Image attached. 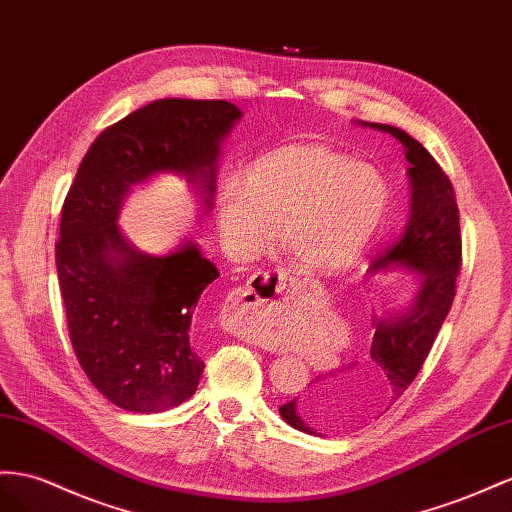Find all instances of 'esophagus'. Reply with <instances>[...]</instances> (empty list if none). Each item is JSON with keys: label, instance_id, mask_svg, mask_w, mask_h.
Returning a JSON list of instances; mask_svg holds the SVG:
<instances>
[{"label": "esophagus", "instance_id": "1", "mask_svg": "<svg viewBox=\"0 0 512 512\" xmlns=\"http://www.w3.org/2000/svg\"><path fill=\"white\" fill-rule=\"evenodd\" d=\"M294 279L285 272H255L251 281L244 287L231 292L222 318L227 329L235 335L259 342V324L266 318V313L277 309L281 300L290 294Z\"/></svg>", "mask_w": 512, "mask_h": 512}]
</instances>
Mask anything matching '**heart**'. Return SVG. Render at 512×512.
<instances>
[{
  "label": "heart",
  "instance_id": "obj_1",
  "mask_svg": "<svg viewBox=\"0 0 512 512\" xmlns=\"http://www.w3.org/2000/svg\"><path fill=\"white\" fill-rule=\"evenodd\" d=\"M389 190L368 164L322 144H292L253 164L248 177L222 179L216 222L227 251L251 257L279 225V242L298 268H348L381 225Z\"/></svg>",
  "mask_w": 512,
  "mask_h": 512
}]
</instances>
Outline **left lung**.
Masks as SVG:
<instances>
[{"instance_id": "left-lung-1", "label": "left lung", "mask_w": 512, "mask_h": 512, "mask_svg": "<svg viewBox=\"0 0 512 512\" xmlns=\"http://www.w3.org/2000/svg\"><path fill=\"white\" fill-rule=\"evenodd\" d=\"M398 138L411 164V216L393 242L372 261V270L409 268L422 277L413 307L402 316L372 320L368 359L316 376L303 396L285 402L279 413L307 435L352 430L391 409L422 370L456 296L463 264L461 222L450 177L422 144L406 131L363 123Z\"/></svg>"}]
</instances>
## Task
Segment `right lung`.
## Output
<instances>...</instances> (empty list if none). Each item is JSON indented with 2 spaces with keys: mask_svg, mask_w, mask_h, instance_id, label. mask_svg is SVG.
<instances>
[{
  "mask_svg": "<svg viewBox=\"0 0 512 512\" xmlns=\"http://www.w3.org/2000/svg\"><path fill=\"white\" fill-rule=\"evenodd\" d=\"M240 114L222 99H157L101 131L64 199L56 268L71 344L88 381L125 411L162 413L194 396L205 363L190 324L220 272L194 244L164 257L129 246L121 201L173 170L212 205L218 147Z\"/></svg>",
  "mask_w": 512,
  "mask_h": 512,
  "instance_id": "right-lung-1",
  "label": "right lung"
}]
</instances>
